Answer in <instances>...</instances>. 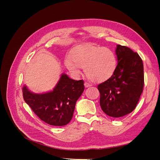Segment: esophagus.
<instances>
[{
	"instance_id": "34e87169",
	"label": "esophagus",
	"mask_w": 160,
	"mask_h": 160,
	"mask_svg": "<svg viewBox=\"0 0 160 160\" xmlns=\"http://www.w3.org/2000/svg\"><path fill=\"white\" fill-rule=\"evenodd\" d=\"M84 85H85V88H89V87H91V85L90 83H88V82H85V83H84Z\"/></svg>"
}]
</instances>
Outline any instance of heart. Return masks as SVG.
<instances>
[{"mask_svg":"<svg viewBox=\"0 0 160 160\" xmlns=\"http://www.w3.org/2000/svg\"><path fill=\"white\" fill-rule=\"evenodd\" d=\"M65 65L75 73H79L80 67H84L85 73L90 80L100 83L113 76L117 69L118 59L110 48L88 44L72 51L70 59L65 61Z\"/></svg>","mask_w":160,"mask_h":160,"instance_id":"obj_1","label":"heart"}]
</instances>
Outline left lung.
Returning <instances> with one entry per match:
<instances>
[{
    "instance_id": "left-lung-1",
    "label": "left lung",
    "mask_w": 160,
    "mask_h": 160,
    "mask_svg": "<svg viewBox=\"0 0 160 160\" xmlns=\"http://www.w3.org/2000/svg\"><path fill=\"white\" fill-rule=\"evenodd\" d=\"M118 66L113 76L98 86L100 106L112 118L126 115L136 108L143 85V64L141 57L128 47L117 45Z\"/></svg>"
}]
</instances>
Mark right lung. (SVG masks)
<instances>
[{"instance_id": "add662e5", "label": "right lung", "mask_w": 160, "mask_h": 160, "mask_svg": "<svg viewBox=\"0 0 160 160\" xmlns=\"http://www.w3.org/2000/svg\"><path fill=\"white\" fill-rule=\"evenodd\" d=\"M83 80L71 79L62 74L52 91L34 93L27 86L22 88L24 100L43 122L55 126L68 124L72 118L75 104L84 91Z\"/></svg>"}]
</instances>
